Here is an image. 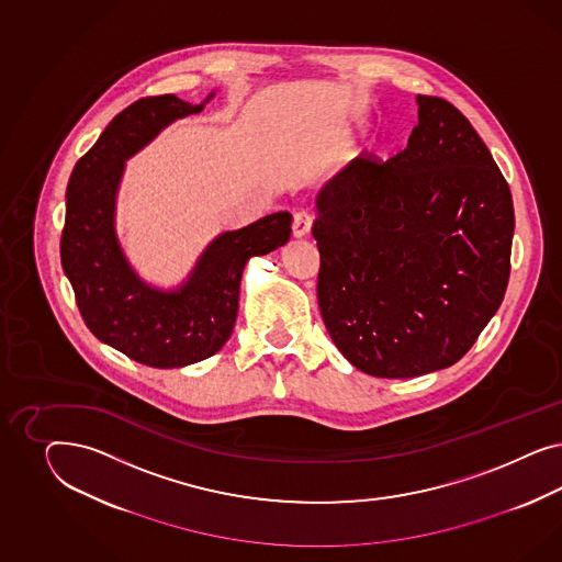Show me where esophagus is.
<instances>
[{
    "label": "esophagus",
    "mask_w": 562,
    "mask_h": 562,
    "mask_svg": "<svg viewBox=\"0 0 562 562\" xmlns=\"http://www.w3.org/2000/svg\"><path fill=\"white\" fill-rule=\"evenodd\" d=\"M311 224H313V216L306 210H299L294 212V221H292V235L296 238H303L311 233Z\"/></svg>",
    "instance_id": "esophagus-1"
}]
</instances>
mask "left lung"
<instances>
[{
    "label": "left lung",
    "instance_id": "8db88e82",
    "mask_svg": "<svg viewBox=\"0 0 562 562\" xmlns=\"http://www.w3.org/2000/svg\"><path fill=\"white\" fill-rule=\"evenodd\" d=\"M390 160L357 158L317 195V299L358 371L408 379L456 364L503 303L510 189L472 123L418 94Z\"/></svg>",
    "mask_w": 562,
    "mask_h": 562
}]
</instances>
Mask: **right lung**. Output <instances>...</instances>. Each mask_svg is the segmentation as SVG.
Instances as JSON below:
<instances>
[{
  "label": "right lung",
  "mask_w": 562,
  "mask_h": 562,
  "mask_svg": "<svg viewBox=\"0 0 562 562\" xmlns=\"http://www.w3.org/2000/svg\"><path fill=\"white\" fill-rule=\"evenodd\" d=\"M212 97L191 104L162 94L130 104L78 160L66 191L61 266L80 315L99 340L154 369L188 367L216 355L237 322L245 263L290 238L289 212L222 233L175 290L146 284L123 256L115 200L125 160L172 121L200 113Z\"/></svg>",
  "instance_id": "obj_1"
}]
</instances>
